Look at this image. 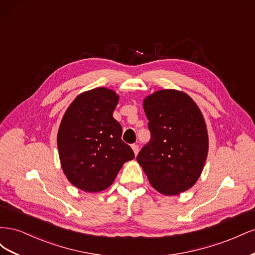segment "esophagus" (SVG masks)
Wrapping results in <instances>:
<instances>
[{"label": "esophagus", "mask_w": 255, "mask_h": 255, "mask_svg": "<svg viewBox=\"0 0 255 255\" xmlns=\"http://www.w3.org/2000/svg\"><path fill=\"white\" fill-rule=\"evenodd\" d=\"M132 149H133V151H134V153H135V155H137L138 154V152H139V146H138V144H132Z\"/></svg>", "instance_id": "obj_1"}]
</instances>
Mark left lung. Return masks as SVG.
I'll return each instance as SVG.
<instances>
[{"label":"left lung","mask_w":255,"mask_h":255,"mask_svg":"<svg viewBox=\"0 0 255 255\" xmlns=\"http://www.w3.org/2000/svg\"><path fill=\"white\" fill-rule=\"evenodd\" d=\"M151 139L137 161L152 187L165 196L191 188L201 175L208 153L206 123L187 94L160 89L143 100Z\"/></svg>","instance_id":"1"}]
</instances>
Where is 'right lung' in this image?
I'll return each instance as SVG.
<instances>
[{"mask_svg":"<svg viewBox=\"0 0 255 255\" xmlns=\"http://www.w3.org/2000/svg\"><path fill=\"white\" fill-rule=\"evenodd\" d=\"M119 96L98 87L82 92L69 105L57 133L61 169L73 186L86 192L109 188L123 164L135 157L121 140L113 113Z\"/></svg>","mask_w":255,"mask_h":255,"instance_id":"add662e5","label":"right lung"}]
</instances>
